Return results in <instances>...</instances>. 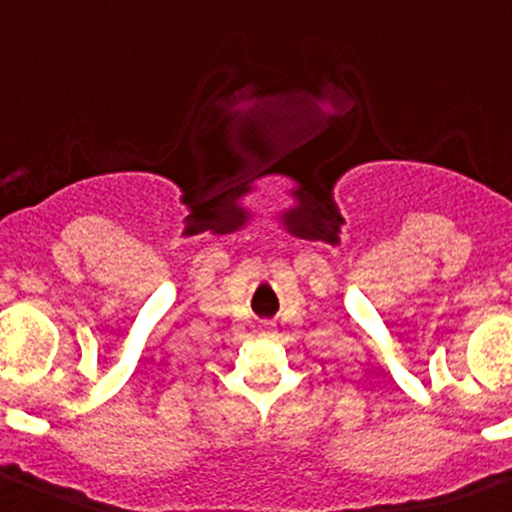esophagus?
Returning <instances> with one entry per match:
<instances>
[{
	"mask_svg": "<svg viewBox=\"0 0 512 512\" xmlns=\"http://www.w3.org/2000/svg\"><path fill=\"white\" fill-rule=\"evenodd\" d=\"M267 332H270V330H265V332H262V335H267Z\"/></svg>",
	"mask_w": 512,
	"mask_h": 512,
	"instance_id": "esophagus-1",
	"label": "esophagus"
}]
</instances>
